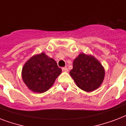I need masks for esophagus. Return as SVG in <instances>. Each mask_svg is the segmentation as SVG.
<instances>
[{"instance_id":"34e87169","label":"esophagus","mask_w":126,"mask_h":126,"mask_svg":"<svg viewBox=\"0 0 126 126\" xmlns=\"http://www.w3.org/2000/svg\"><path fill=\"white\" fill-rule=\"evenodd\" d=\"M62 71H63V72L69 71V70H68V69H67V67H63V68H62Z\"/></svg>"}]
</instances>
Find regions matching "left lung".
<instances>
[{
	"label": "left lung",
	"instance_id": "8db88e82",
	"mask_svg": "<svg viewBox=\"0 0 126 126\" xmlns=\"http://www.w3.org/2000/svg\"><path fill=\"white\" fill-rule=\"evenodd\" d=\"M73 69L69 72L77 86L88 93L100 87L103 82L105 70L100 61L92 55L81 53L73 63Z\"/></svg>",
	"mask_w": 126,
	"mask_h": 126
}]
</instances>
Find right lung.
<instances>
[{"mask_svg":"<svg viewBox=\"0 0 126 126\" xmlns=\"http://www.w3.org/2000/svg\"><path fill=\"white\" fill-rule=\"evenodd\" d=\"M61 71L56 61L43 52L34 55L25 63L22 77L30 90L43 93L53 85Z\"/></svg>","mask_w":126,"mask_h":126,"instance_id":"1","label":"right lung"}]
</instances>
